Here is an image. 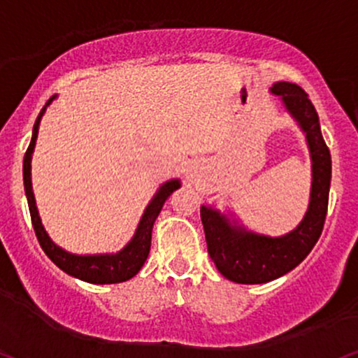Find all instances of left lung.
I'll return each instance as SVG.
<instances>
[{
    "mask_svg": "<svg viewBox=\"0 0 358 358\" xmlns=\"http://www.w3.org/2000/svg\"><path fill=\"white\" fill-rule=\"evenodd\" d=\"M271 91L280 96L287 111L306 132L312 159L310 202L302 222L282 237L249 232L242 226H236V222L232 224L217 209L201 207L210 259L226 279L237 284H266L297 267L319 241L327 215L332 159L322 138L314 104L307 92L292 83H275Z\"/></svg>",
    "mask_w": 358,
    "mask_h": 358,
    "instance_id": "left-lung-1",
    "label": "left lung"
}]
</instances>
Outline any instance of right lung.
<instances>
[{"instance_id": "obj_1", "label": "right lung", "mask_w": 358, "mask_h": 358, "mask_svg": "<svg viewBox=\"0 0 358 358\" xmlns=\"http://www.w3.org/2000/svg\"><path fill=\"white\" fill-rule=\"evenodd\" d=\"M55 98L56 96L48 99L46 106H44L41 113H39V116L36 117V122H34L33 127V138H31V143L28 145V149H26L23 161L24 191L26 197H28L31 222H33L39 245H41L44 254H46L61 271L76 277V279L90 282V284H119V282H126L132 279V277L141 271V267L144 266L145 259H148L149 255V250H151V234L154 222H156L157 215L161 213L167 197H169L176 189L180 187V182L179 179H172L169 182H166L164 186L159 187L156 196L152 197V201L149 202L148 207H145L143 219H141L139 226L136 229L134 237H132L129 244H127L122 250H119L117 254L76 255L66 252L64 249L56 245L55 242L50 239L46 231H44L36 209L33 186H31V156H33L34 144H36L39 122H41V117L44 111H46V108L52 103Z\"/></svg>"}]
</instances>
